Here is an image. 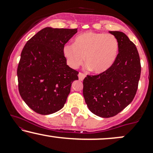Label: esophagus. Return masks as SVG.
<instances>
[{
	"mask_svg": "<svg viewBox=\"0 0 153 153\" xmlns=\"http://www.w3.org/2000/svg\"><path fill=\"white\" fill-rule=\"evenodd\" d=\"M85 74H84V73H80V72L78 73V78H79V80H83V79L85 78Z\"/></svg>",
	"mask_w": 153,
	"mask_h": 153,
	"instance_id": "1",
	"label": "esophagus"
}]
</instances>
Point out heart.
Returning <instances> with one entry per match:
<instances>
[{
	"instance_id": "heart-1",
	"label": "heart",
	"mask_w": 153,
	"mask_h": 153,
	"mask_svg": "<svg viewBox=\"0 0 153 153\" xmlns=\"http://www.w3.org/2000/svg\"><path fill=\"white\" fill-rule=\"evenodd\" d=\"M118 50V41L113 34L88 31L77 36L73 45H66L63 54L71 68H78L85 58L91 71L101 73L113 65Z\"/></svg>"
}]
</instances>
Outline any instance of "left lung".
Returning <instances> with one entry per match:
<instances>
[{
	"instance_id": "obj_1",
	"label": "left lung",
	"mask_w": 153,
	"mask_h": 153,
	"mask_svg": "<svg viewBox=\"0 0 153 153\" xmlns=\"http://www.w3.org/2000/svg\"><path fill=\"white\" fill-rule=\"evenodd\" d=\"M117 39L119 53L106 71L84 78V99L94 114L109 118L118 114L134 99L141 74L137 49L124 33L109 31Z\"/></svg>"
}]
</instances>
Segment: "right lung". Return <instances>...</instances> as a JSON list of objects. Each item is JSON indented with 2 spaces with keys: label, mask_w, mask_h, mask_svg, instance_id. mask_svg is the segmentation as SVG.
Returning a JSON list of instances; mask_svg holds the SVG:
<instances>
[{
  "label": "right lung",
  "mask_w": 153,
  "mask_h": 153,
  "mask_svg": "<svg viewBox=\"0 0 153 153\" xmlns=\"http://www.w3.org/2000/svg\"><path fill=\"white\" fill-rule=\"evenodd\" d=\"M78 29H42L26 42L19 60V91L24 102L42 115L64 106L78 72L67 65L63 48Z\"/></svg>",
  "instance_id": "add662e5"
}]
</instances>
